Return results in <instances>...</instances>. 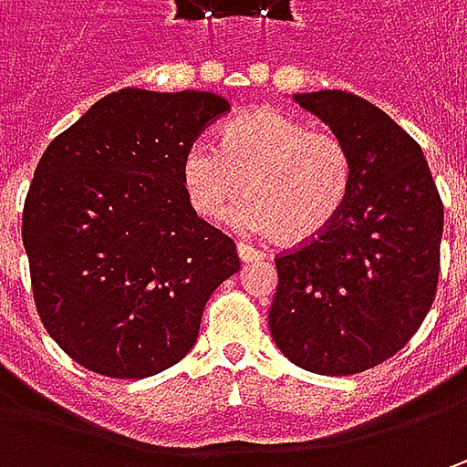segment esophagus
Returning a JSON list of instances; mask_svg holds the SVG:
<instances>
[{"label": "esophagus", "mask_w": 467, "mask_h": 467, "mask_svg": "<svg viewBox=\"0 0 467 467\" xmlns=\"http://www.w3.org/2000/svg\"><path fill=\"white\" fill-rule=\"evenodd\" d=\"M236 254H239V260L242 262L265 260V252H260V249H252V246H246V244H239V246H236Z\"/></svg>", "instance_id": "1"}]
</instances>
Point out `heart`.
I'll use <instances>...</instances> for the list:
<instances>
[{"label":"heart","mask_w":467,"mask_h":467,"mask_svg":"<svg viewBox=\"0 0 467 467\" xmlns=\"http://www.w3.org/2000/svg\"><path fill=\"white\" fill-rule=\"evenodd\" d=\"M192 207L221 221L246 192L236 221L280 244L322 236L343 213L353 187V155L330 130H312L278 109H254L234 119L221 145L192 142L182 161Z\"/></svg>","instance_id":"b5f03b06"}]
</instances>
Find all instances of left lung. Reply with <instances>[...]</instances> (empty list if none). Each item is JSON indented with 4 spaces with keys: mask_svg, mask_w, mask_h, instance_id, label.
<instances>
[{
    "mask_svg": "<svg viewBox=\"0 0 467 467\" xmlns=\"http://www.w3.org/2000/svg\"><path fill=\"white\" fill-rule=\"evenodd\" d=\"M340 135L353 187L335 223L275 260L270 335L296 367L348 377L395 356L431 309L444 207L421 145L346 90L294 93Z\"/></svg>",
    "mask_w": 467,
    "mask_h": 467,
    "instance_id": "1",
    "label": "left lung"
}]
</instances>
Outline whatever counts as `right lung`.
I'll use <instances>...</instances> for the list:
<instances>
[{"label":"right lung","mask_w":467,"mask_h":467,"mask_svg":"<svg viewBox=\"0 0 467 467\" xmlns=\"http://www.w3.org/2000/svg\"><path fill=\"white\" fill-rule=\"evenodd\" d=\"M228 100L124 88L54 137L23 210L36 309L80 367L142 379L187 356L236 244L197 218L182 161Z\"/></svg>","instance_id":"1"}]
</instances>
